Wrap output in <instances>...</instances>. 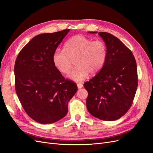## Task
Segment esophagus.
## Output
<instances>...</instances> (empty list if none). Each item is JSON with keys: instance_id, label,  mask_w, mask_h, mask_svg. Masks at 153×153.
<instances>
[{"instance_id": "esophagus-1", "label": "esophagus", "mask_w": 153, "mask_h": 153, "mask_svg": "<svg viewBox=\"0 0 153 153\" xmlns=\"http://www.w3.org/2000/svg\"><path fill=\"white\" fill-rule=\"evenodd\" d=\"M77 88H79V89L81 88L83 86V85H82V84H81V83H77Z\"/></svg>"}]
</instances>
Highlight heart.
<instances>
[{
  "instance_id": "1",
  "label": "heart",
  "mask_w": 153,
  "mask_h": 153,
  "mask_svg": "<svg viewBox=\"0 0 153 153\" xmlns=\"http://www.w3.org/2000/svg\"><path fill=\"white\" fill-rule=\"evenodd\" d=\"M108 55L106 43L101 40H93L84 35H76L65 43L64 49H56L52 56L55 67L62 74H68L75 61L76 67L68 77L81 81L90 73L94 75L103 67Z\"/></svg>"
}]
</instances>
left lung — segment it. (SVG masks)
<instances>
[{
	"instance_id": "left-lung-1",
	"label": "left lung",
	"mask_w": 153,
	"mask_h": 153,
	"mask_svg": "<svg viewBox=\"0 0 153 153\" xmlns=\"http://www.w3.org/2000/svg\"><path fill=\"white\" fill-rule=\"evenodd\" d=\"M98 34L106 43L108 55L101 71L84 83L88 93L86 104L91 115L113 121L125 115L133 103L138 86L137 63L119 38L105 32Z\"/></svg>"
}]
</instances>
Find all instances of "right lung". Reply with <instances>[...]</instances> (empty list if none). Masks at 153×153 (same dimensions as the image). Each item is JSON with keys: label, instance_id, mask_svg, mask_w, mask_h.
Instances as JSON below:
<instances>
[{"label": "right lung", "instance_id": "right-lung-1", "mask_svg": "<svg viewBox=\"0 0 153 153\" xmlns=\"http://www.w3.org/2000/svg\"><path fill=\"white\" fill-rule=\"evenodd\" d=\"M70 30L34 36L16 59V93L26 113L38 123L51 124L63 118L77 90L75 82L65 79L52 62L54 51Z\"/></svg>", "mask_w": 153, "mask_h": 153}]
</instances>
